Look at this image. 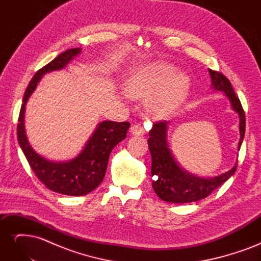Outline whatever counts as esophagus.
I'll return each instance as SVG.
<instances>
[{
    "label": "esophagus",
    "instance_id": "esophagus-1",
    "mask_svg": "<svg viewBox=\"0 0 261 261\" xmlns=\"http://www.w3.org/2000/svg\"><path fill=\"white\" fill-rule=\"evenodd\" d=\"M130 133L133 135H145L146 129L141 125H133L130 127Z\"/></svg>",
    "mask_w": 261,
    "mask_h": 261
}]
</instances>
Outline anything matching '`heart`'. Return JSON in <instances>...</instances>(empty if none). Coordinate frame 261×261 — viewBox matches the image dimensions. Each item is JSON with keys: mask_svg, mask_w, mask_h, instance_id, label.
<instances>
[{"mask_svg": "<svg viewBox=\"0 0 261 261\" xmlns=\"http://www.w3.org/2000/svg\"><path fill=\"white\" fill-rule=\"evenodd\" d=\"M189 80L181 72H175L170 63L156 61L133 69L125 83L132 97L143 98L149 94L148 107L155 116L168 115L181 105L188 91Z\"/></svg>", "mask_w": 261, "mask_h": 261, "instance_id": "1", "label": "heart"}]
</instances>
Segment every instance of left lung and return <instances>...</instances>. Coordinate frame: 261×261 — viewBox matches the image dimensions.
<instances>
[{"mask_svg":"<svg viewBox=\"0 0 261 261\" xmlns=\"http://www.w3.org/2000/svg\"><path fill=\"white\" fill-rule=\"evenodd\" d=\"M209 73L212 88L223 91L230 99L233 110L240 115V149L245 136V112L241 101L235 94L230 81L222 73L212 69H209ZM149 136L148 146L152 159V187L155 194L164 201L185 203L206 198L230 178L238 168L236 164L233 169L215 178L197 177L181 169L173 156L167 141V122H155L152 125V129L149 132Z\"/></svg>","mask_w":261,"mask_h":261,"instance_id":"left-lung-1","label":"left lung"}]
</instances>
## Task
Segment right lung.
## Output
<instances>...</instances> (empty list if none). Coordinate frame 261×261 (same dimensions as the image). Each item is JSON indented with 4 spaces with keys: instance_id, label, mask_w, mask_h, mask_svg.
<instances>
[{
    "instance_id": "add662e5",
    "label": "right lung",
    "mask_w": 261,
    "mask_h": 261,
    "mask_svg": "<svg viewBox=\"0 0 261 261\" xmlns=\"http://www.w3.org/2000/svg\"><path fill=\"white\" fill-rule=\"evenodd\" d=\"M80 52L81 48L69 49L38 70L23 94L17 124L18 143L36 176L50 191L68 196H83L99 186L106 175L110 153L120 141L126 138L130 126L128 122L106 121L100 123L83 152L74 160L64 163L45 160L30 147L23 126L27 100L36 89L42 75L63 68Z\"/></svg>"
}]
</instances>
